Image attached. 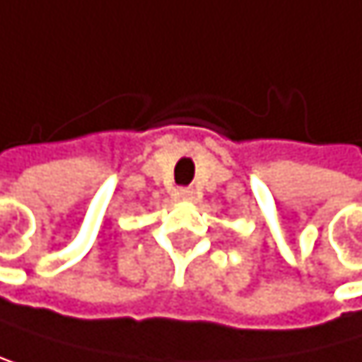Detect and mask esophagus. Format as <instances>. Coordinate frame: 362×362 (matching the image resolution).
<instances>
[{"instance_id":"1","label":"esophagus","mask_w":362,"mask_h":362,"mask_svg":"<svg viewBox=\"0 0 362 362\" xmlns=\"http://www.w3.org/2000/svg\"><path fill=\"white\" fill-rule=\"evenodd\" d=\"M194 194H197V192L192 189V187H181V189H179V197H181L183 201H192V199H194Z\"/></svg>"}]
</instances>
